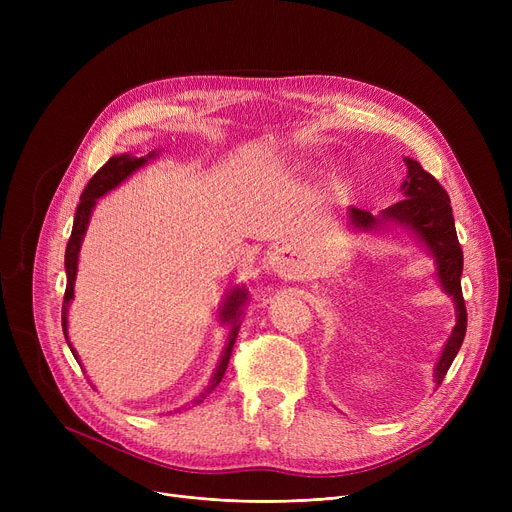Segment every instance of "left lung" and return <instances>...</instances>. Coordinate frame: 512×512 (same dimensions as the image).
Listing matches in <instances>:
<instances>
[{
    "label": "left lung",
    "instance_id": "obj_1",
    "mask_svg": "<svg viewBox=\"0 0 512 512\" xmlns=\"http://www.w3.org/2000/svg\"><path fill=\"white\" fill-rule=\"evenodd\" d=\"M409 176L402 184V191L405 197L388 209L382 211L380 218H373V215L365 209H351V222L357 228L371 230L378 228L386 222H394L405 228L415 230V234L425 242V245L432 249L436 261H438V276L444 286V290L450 294L456 303V326L452 330L450 340L444 346V353L436 367V384L440 386L446 371L450 369L456 353L465 340L467 332V309L463 299V288H461V274H463V249L459 236H456L454 218H452V207L450 197L444 191V186L421 168L419 161L405 159Z\"/></svg>",
    "mask_w": 512,
    "mask_h": 512
}]
</instances>
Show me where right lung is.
<instances>
[{"label": "right lung", "mask_w": 512, "mask_h": 512, "mask_svg": "<svg viewBox=\"0 0 512 512\" xmlns=\"http://www.w3.org/2000/svg\"><path fill=\"white\" fill-rule=\"evenodd\" d=\"M151 157V155H149ZM147 161V157H130L126 153L122 155H116L112 157L110 161H107L105 166H101L95 176L89 180V184L85 186L83 195H80V203L76 207V215H74V226H72V234H70V240L66 245V276H68V284H66V292H64V303H62V330H64V336H66V342H68V321H66V315H68V305H70V299L74 297V278H76V259H78V251H80V242H83V236H85V230H87V224H89V218H91V211L95 207V201L105 195L107 191H112L114 186H118L124 178H128L134 170H139L143 164ZM247 299V292L242 288H236L232 290V294L228 297V301L224 303V309H222V321H228V324L232 326V332L228 336V346L226 351L222 355V361L218 365V369H215V375L211 380V386H207L205 392L199 394L197 402H201L215 386H218L224 378L226 373V367H228V361H230V355H232V346L236 342V336H238V313H240V305L245 303ZM70 351L76 359V353L72 344L68 342Z\"/></svg>", "instance_id": "obj_1"}]
</instances>
